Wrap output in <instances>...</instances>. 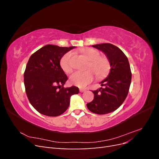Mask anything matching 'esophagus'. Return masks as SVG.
<instances>
[{
    "instance_id": "34e87169",
    "label": "esophagus",
    "mask_w": 159,
    "mask_h": 159,
    "mask_svg": "<svg viewBox=\"0 0 159 159\" xmlns=\"http://www.w3.org/2000/svg\"><path fill=\"white\" fill-rule=\"evenodd\" d=\"M80 91L81 93H84V92H85L86 91V89H80Z\"/></svg>"
}]
</instances>
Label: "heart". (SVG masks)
Listing matches in <instances>:
<instances>
[{
	"label": "heart",
	"instance_id": "heart-1",
	"mask_svg": "<svg viewBox=\"0 0 159 159\" xmlns=\"http://www.w3.org/2000/svg\"><path fill=\"white\" fill-rule=\"evenodd\" d=\"M84 56L89 61L88 66V71H76L70 76V81L71 84L80 88L85 87L91 83L94 78V71L98 78H102L106 75L110 69V63L109 60L105 57L100 56V53L93 48H87L83 51ZM72 53L71 52L66 53L60 60L61 69L67 74L72 71L71 64Z\"/></svg>",
	"mask_w": 159,
	"mask_h": 159
}]
</instances>
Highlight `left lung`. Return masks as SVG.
<instances>
[{
	"label": "left lung",
	"mask_w": 159,
	"mask_h": 159,
	"mask_svg": "<svg viewBox=\"0 0 159 159\" xmlns=\"http://www.w3.org/2000/svg\"><path fill=\"white\" fill-rule=\"evenodd\" d=\"M92 47L103 52L111 69L107 78L100 82L103 88L92 91L94 99L87 104L90 111L99 115L117 109L126 99L131 82V71L125 54L118 47L105 43Z\"/></svg>",
	"instance_id": "8db88e82"
}]
</instances>
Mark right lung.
<instances>
[{"label":"right lung","instance_id":"right-lung-1","mask_svg":"<svg viewBox=\"0 0 159 159\" xmlns=\"http://www.w3.org/2000/svg\"><path fill=\"white\" fill-rule=\"evenodd\" d=\"M74 48L48 44L28 61L24 74L26 93L33 107L42 115L59 116L68 108L71 96L79 93L75 86L64 88L68 77L60 66L61 57Z\"/></svg>","mask_w":159,"mask_h":159}]
</instances>
